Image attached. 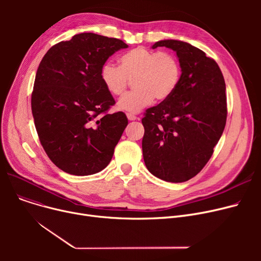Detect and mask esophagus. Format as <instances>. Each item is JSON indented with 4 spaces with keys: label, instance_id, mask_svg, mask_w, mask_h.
Wrapping results in <instances>:
<instances>
[{
    "label": "esophagus",
    "instance_id": "34e87169",
    "mask_svg": "<svg viewBox=\"0 0 261 261\" xmlns=\"http://www.w3.org/2000/svg\"><path fill=\"white\" fill-rule=\"evenodd\" d=\"M127 117L129 120H135L138 119V117H136L134 114H131V113H127Z\"/></svg>",
    "mask_w": 261,
    "mask_h": 261
}]
</instances>
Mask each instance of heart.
<instances>
[{"label":"heart","mask_w":261,"mask_h":261,"mask_svg":"<svg viewBox=\"0 0 261 261\" xmlns=\"http://www.w3.org/2000/svg\"><path fill=\"white\" fill-rule=\"evenodd\" d=\"M181 65L174 55L138 47L123 54L119 67L106 62L100 70V79L107 91L114 96L125 93L133 80V92L118 101V109L138 113L155 98L164 101L173 94L181 80Z\"/></svg>","instance_id":"b5f03b06"}]
</instances>
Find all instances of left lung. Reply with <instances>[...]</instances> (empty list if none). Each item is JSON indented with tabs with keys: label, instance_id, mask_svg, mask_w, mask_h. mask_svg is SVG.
Wrapping results in <instances>:
<instances>
[{
	"label": "left lung",
	"instance_id": "obj_1",
	"mask_svg": "<svg viewBox=\"0 0 261 261\" xmlns=\"http://www.w3.org/2000/svg\"><path fill=\"white\" fill-rule=\"evenodd\" d=\"M176 53L181 80L166 100L146 110L142 142L147 169L161 180L182 183L206 165L223 133L225 82L217 62L179 40L158 41Z\"/></svg>",
	"mask_w": 261,
	"mask_h": 261
}]
</instances>
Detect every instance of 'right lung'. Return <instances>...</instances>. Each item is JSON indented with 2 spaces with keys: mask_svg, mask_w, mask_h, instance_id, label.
I'll return each mask as SVG.
<instances>
[{
  "mask_svg": "<svg viewBox=\"0 0 261 261\" xmlns=\"http://www.w3.org/2000/svg\"><path fill=\"white\" fill-rule=\"evenodd\" d=\"M128 45L116 38L81 33L51 46L37 70L32 111L39 140L50 161L74 175L105 169L128 125L100 79L110 56Z\"/></svg>",
  "mask_w": 261,
  "mask_h": 261,
  "instance_id": "obj_1",
  "label": "right lung"
}]
</instances>
